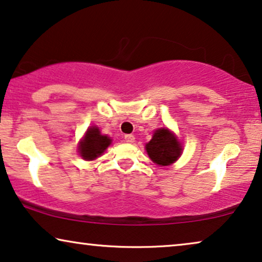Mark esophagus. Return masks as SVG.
Wrapping results in <instances>:
<instances>
[{
  "label": "esophagus",
  "mask_w": 262,
  "mask_h": 262,
  "mask_svg": "<svg viewBox=\"0 0 262 262\" xmlns=\"http://www.w3.org/2000/svg\"><path fill=\"white\" fill-rule=\"evenodd\" d=\"M125 142L127 143H134L135 142V136L134 135H125Z\"/></svg>",
  "instance_id": "34e87169"
}]
</instances>
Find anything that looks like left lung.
Listing matches in <instances>:
<instances>
[{"label":"left lung","instance_id":"1","mask_svg":"<svg viewBox=\"0 0 262 262\" xmlns=\"http://www.w3.org/2000/svg\"><path fill=\"white\" fill-rule=\"evenodd\" d=\"M145 150L154 163L170 166L180 157L182 145L173 132L167 127H161L154 132L151 141L145 144Z\"/></svg>","mask_w":262,"mask_h":262}]
</instances>
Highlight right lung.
<instances>
[{
  "mask_svg": "<svg viewBox=\"0 0 262 262\" xmlns=\"http://www.w3.org/2000/svg\"><path fill=\"white\" fill-rule=\"evenodd\" d=\"M111 143L112 139L108 136L102 135L98 126H91L78 144V152L83 160L93 161L101 156Z\"/></svg>",
  "mask_w": 262,
  "mask_h": 262,
  "instance_id": "right-lung-1",
  "label": "right lung"
}]
</instances>
